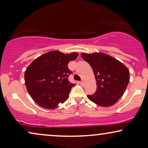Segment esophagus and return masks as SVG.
<instances>
[{
	"mask_svg": "<svg viewBox=\"0 0 148 148\" xmlns=\"http://www.w3.org/2000/svg\"><path fill=\"white\" fill-rule=\"evenodd\" d=\"M79 83H80V84H81V85H83V84H84V82H83V81H82V82H80Z\"/></svg>",
	"mask_w": 148,
	"mask_h": 148,
	"instance_id": "esophagus-1",
	"label": "esophagus"
}]
</instances>
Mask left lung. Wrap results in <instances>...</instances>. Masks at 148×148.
<instances>
[{
    "instance_id": "1",
    "label": "left lung",
    "mask_w": 148,
    "mask_h": 148,
    "mask_svg": "<svg viewBox=\"0 0 148 148\" xmlns=\"http://www.w3.org/2000/svg\"><path fill=\"white\" fill-rule=\"evenodd\" d=\"M81 56L90 64L96 81V92L88 96L89 100L102 107L116 104L123 96L129 82L128 68L104 52L82 53Z\"/></svg>"
}]
</instances>
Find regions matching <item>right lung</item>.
<instances>
[{"mask_svg": "<svg viewBox=\"0 0 148 148\" xmlns=\"http://www.w3.org/2000/svg\"><path fill=\"white\" fill-rule=\"evenodd\" d=\"M78 55L77 52L64 54L52 50L38 56L27 66L24 75L25 84L36 104L52 110L67 100L75 86L68 81L71 71L67 65Z\"/></svg>", "mask_w": 148, "mask_h": 148, "instance_id": "add662e5", "label": "right lung"}]
</instances>
